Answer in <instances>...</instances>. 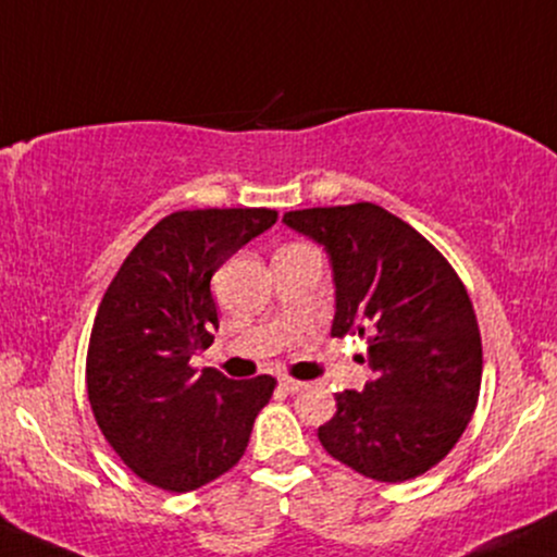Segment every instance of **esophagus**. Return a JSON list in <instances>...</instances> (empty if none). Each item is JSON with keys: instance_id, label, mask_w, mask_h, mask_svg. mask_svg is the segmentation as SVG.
<instances>
[{"instance_id": "obj_1", "label": "esophagus", "mask_w": 557, "mask_h": 557, "mask_svg": "<svg viewBox=\"0 0 557 557\" xmlns=\"http://www.w3.org/2000/svg\"><path fill=\"white\" fill-rule=\"evenodd\" d=\"M280 387H283L285 393H300V389L306 387V382L290 380V376H283V380H280Z\"/></svg>"}]
</instances>
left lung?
<instances>
[{
  "label": "left lung",
  "instance_id": "1",
  "mask_svg": "<svg viewBox=\"0 0 557 557\" xmlns=\"http://www.w3.org/2000/svg\"><path fill=\"white\" fill-rule=\"evenodd\" d=\"M324 248L335 283L332 335L367 341L363 389L335 393L319 426L332 458L376 482H406L458 443L482 385V337L469 293L424 235L376 203L287 212Z\"/></svg>",
  "mask_w": 557,
  "mask_h": 557
}]
</instances>
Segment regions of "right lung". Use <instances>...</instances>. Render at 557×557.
Here are the masks:
<instances>
[{
    "label": "right lung",
    "mask_w": 557,
    "mask_h": 557,
    "mask_svg": "<svg viewBox=\"0 0 557 557\" xmlns=\"http://www.w3.org/2000/svg\"><path fill=\"white\" fill-rule=\"evenodd\" d=\"M277 222L272 209H194L157 222L114 274L88 345V400L144 482L190 492L233 469L274 380L196 372L220 327L212 274Z\"/></svg>",
    "instance_id": "right-lung-1"
}]
</instances>
